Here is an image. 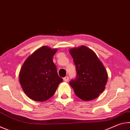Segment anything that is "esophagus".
I'll return each instance as SVG.
<instances>
[{
    "mask_svg": "<svg viewBox=\"0 0 130 130\" xmlns=\"http://www.w3.org/2000/svg\"><path fill=\"white\" fill-rule=\"evenodd\" d=\"M63 79V81H65V82H67V81H68V80H69V77H68V76H66Z\"/></svg>",
    "mask_w": 130,
    "mask_h": 130,
    "instance_id": "34e87169",
    "label": "esophagus"
}]
</instances>
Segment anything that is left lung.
<instances>
[{
    "label": "left lung",
    "instance_id": "left-lung-1",
    "mask_svg": "<svg viewBox=\"0 0 130 130\" xmlns=\"http://www.w3.org/2000/svg\"><path fill=\"white\" fill-rule=\"evenodd\" d=\"M69 53L76 65L77 77L70 81L76 95L84 101L98 98L104 91L108 74L104 65L93 50L85 46L74 47Z\"/></svg>",
    "mask_w": 130,
    "mask_h": 130
}]
</instances>
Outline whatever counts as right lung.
<instances>
[{"mask_svg": "<svg viewBox=\"0 0 130 130\" xmlns=\"http://www.w3.org/2000/svg\"><path fill=\"white\" fill-rule=\"evenodd\" d=\"M57 49L43 46L27 57L19 74L23 91L36 102H45L54 95L63 80L58 75L53 57Z\"/></svg>", "mask_w": 130, "mask_h": 130, "instance_id": "add662e5", "label": "right lung"}]
</instances>
